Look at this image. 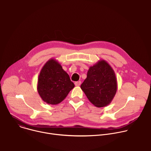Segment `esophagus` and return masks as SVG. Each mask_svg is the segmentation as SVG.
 <instances>
[{
    "label": "esophagus",
    "mask_w": 151,
    "mask_h": 151,
    "mask_svg": "<svg viewBox=\"0 0 151 151\" xmlns=\"http://www.w3.org/2000/svg\"><path fill=\"white\" fill-rule=\"evenodd\" d=\"M81 84V81H78V82H76L75 83V86H77V87H78V86H80Z\"/></svg>",
    "instance_id": "34e87169"
}]
</instances>
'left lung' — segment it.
Masks as SVG:
<instances>
[{"label": "left lung", "mask_w": 151, "mask_h": 151, "mask_svg": "<svg viewBox=\"0 0 151 151\" xmlns=\"http://www.w3.org/2000/svg\"><path fill=\"white\" fill-rule=\"evenodd\" d=\"M89 101L96 107L109 105L118 89L115 73L106 60L100 59L90 66L87 76L81 85Z\"/></svg>", "instance_id": "left-lung-1"}]
</instances>
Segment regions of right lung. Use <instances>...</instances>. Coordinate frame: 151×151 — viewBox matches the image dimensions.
<instances>
[{
	"label": "right lung",
	"mask_w": 151,
	"mask_h": 151,
	"mask_svg": "<svg viewBox=\"0 0 151 151\" xmlns=\"http://www.w3.org/2000/svg\"><path fill=\"white\" fill-rule=\"evenodd\" d=\"M74 87L69 75L56 59L48 60L40 70L37 90L44 102L52 105L58 104Z\"/></svg>",
	"instance_id": "1"
}]
</instances>
